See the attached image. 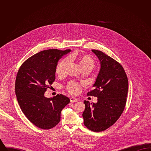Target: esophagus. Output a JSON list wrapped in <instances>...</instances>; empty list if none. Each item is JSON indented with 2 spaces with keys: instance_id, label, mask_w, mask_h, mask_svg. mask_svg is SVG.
Wrapping results in <instances>:
<instances>
[{
  "instance_id": "obj_1",
  "label": "esophagus",
  "mask_w": 151,
  "mask_h": 151,
  "mask_svg": "<svg viewBox=\"0 0 151 151\" xmlns=\"http://www.w3.org/2000/svg\"><path fill=\"white\" fill-rule=\"evenodd\" d=\"M78 101V100L76 99H75V98H74V97H71V98H70V101H71V102H77Z\"/></svg>"
}]
</instances>
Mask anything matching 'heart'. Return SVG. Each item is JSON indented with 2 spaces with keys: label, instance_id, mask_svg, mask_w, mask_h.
I'll list each match as a JSON object with an SVG mask.
<instances>
[{
  "label": "heart",
  "instance_id": "1",
  "mask_svg": "<svg viewBox=\"0 0 151 151\" xmlns=\"http://www.w3.org/2000/svg\"><path fill=\"white\" fill-rule=\"evenodd\" d=\"M68 60L76 61L80 66L81 69L85 68L92 69L94 65L93 60L89 55L82 54L73 53L70 54L67 59H64L58 63L55 72L58 76H62L65 74ZM67 89L70 93L76 94L80 92L81 86L77 82L71 81L68 83Z\"/></svg>",
  "mask_w": 151,
  "mask_h": 151
}]
</instances>
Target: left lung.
<instances>
[{
	"label": "left lung",
	"instance_id": "1",
	"mask_svg": "<svg viewBox=\"0 0 151 151\" xmlns=\"http://www.w3.org/2000/svg\"><path fill=\"white\" fill-rule=\"evenodd\" d=\"M100 62V72L88 96L97 97V102L84 101V124L94 132L109 128L119 119L126 103L129 82L121 65L101 51L92 50Z\"/></svg>",
	"mask_w": 151,
	"mask_h": 151
}]
</instances>
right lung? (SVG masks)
I'll list each match as a JSON object with an SVG mask.
<instances>
[{
	"instance_id": "add662e5",
	"label": "right lung",
	"mask_w": 151,
	"mask_h": 151,
	"mask_svg": "<svg viewBox=\"0 0 151 151\" xmlns=\"http://www.w3.org/2000/svg\"><path fill=\"white\" fill-rule=\"evenodd\" d=\"M71 50L49 49L27 59L20 67L15 82V93L22 111L34 125L49 129L57 125L62 109L70 103L63 94L46 98L44 94L55 80L58 60Z\"/></svg>"
}]
</instances>
